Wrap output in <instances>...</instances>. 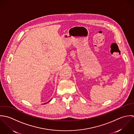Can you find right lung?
Masks as SVG:
<instances>
[{
	"mask_svg": "<svg viewBox=\"0 0 134 134\" xmlns=\"http://www.w3.org/2000/svg\"><path fill=\"white\" fill-rule=\"evenodd\" d=\"M49 102H50V101H49ZM45 104H46V103H45Z\"/></svg>",
	"mask_w": 134,
	"mask_h": 134,
	"instance_id": "1",
	"label": "right lung"
}]
</instances>
